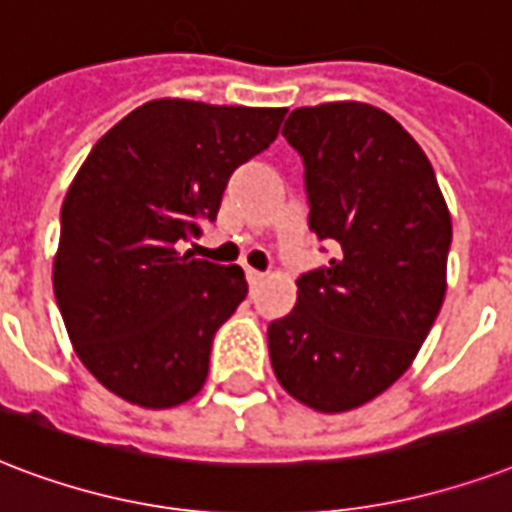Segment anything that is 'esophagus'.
I'll return each instance as SVG.
<instances>
[{
    "label": "esophagus",
    "instance_id": "34e87169",
    "mask_svg": "<svg viewBox=\"0 0 512 512\" xmlns=\"http://www.w3.org/2000/svg\"><path fill=\"white\" fill-rule=\"evenodd\" d=\"M265 279V273L263 271H255V268H247V282L249 287H257V284L263 282Z\"/></svg>",
    "mask_w": 512,
    "mask_h": 512
}]
</instances>
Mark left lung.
I'll list each match as a JSON object with an SVG mask.
<instances>
[{
    "label": "left lung",
    "mask_w": 512,
    "mask_h": 512,
    "mask_svg": "<svg viewBox=\"0 0 512 512\" xmlns=\"http://www.w3.org/2000/svg\"><path fill=\"white\" fill-rule=\"evenodd\" d=\"M282 136L306 163L308 228L335 257L268 325L271 368L311 411H354L411 368L438 317L451 214L424 150L384 109L298 107Z\"/></svg>",
    "instance_id": "left-lung-1"
}]
</instances>
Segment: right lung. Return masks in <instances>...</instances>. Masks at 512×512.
<instances>
[{"instance_id": "add662e5", "label": "right lung", "mask_w": 512, "mask_h": 512, "mask_svg": "<svg viewBox=\"0 0 512 512\" xmlns=\"http://www.w3.org/2000/svg\"><path fill=\"white\" fill-rule=\"evenodd\" d=\"M284 115L147 101L74 174L53 290L74 354L120 400L166 411L204 389L214 333L247 298V279L179 247L217 220L230 174L276 139Z\"/></svg>"}]
</instances>
